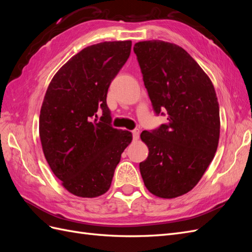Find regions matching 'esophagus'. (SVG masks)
I'll return each instance as SVG.
<instances>
[{
  "label": "esophagus",
  "instance_id": "obj_1",
  "mask_svg": "<svg viewBox=\"0 0 252 252\" xmlns=\"http://www.w3.org/2000/svg\"><path fill=\"white\" fill-rule=\"evenodd\" d=\"M132 136H133L134 140H138L139 136H140V129H138V128L133 129V130H132Z\"/></svg>",
  "mask_w": 252,
  "mask_h": 252
}]
</instances>
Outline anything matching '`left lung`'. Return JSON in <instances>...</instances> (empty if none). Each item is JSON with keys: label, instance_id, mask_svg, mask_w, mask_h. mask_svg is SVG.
I'll list each match as a JSON object with an SVG mask.
<instances>
[{"label": "left lung", "instance_id": "1", "mask_svg": "<svg viewBox=\"0 0 252 252\" xmlns=\"http://www.w3.org/2000/svg\"><path fill=\"white\" fill-rule=\"evenodd\" d=\"M133 51L157 116L166 124L141 139L149 155L140 163L144 184L158 197L190 191L203 177L218 148L219 102L210 79L189 53L175 44L144 41Z\"/></svg>", "mask_w": 252, "mask_h": 252}]
</instances>
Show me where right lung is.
Instances as JSON below:
<instances>
[{
    "instance_id": "obj_1",
    "label": "right lung",
    "mask_w": 252,
    "mask_h": 252,
    "mask_svg": "<svg viewBox=\"0 0 252 252\" xmlns=\"http://www.w3.org/2000/svg\"><path fill=\"white\" fill-rule=\"evenodd\" d=\"M131 41L91 45L51 80L40 113V139L52 172L74 195L109 189L122 152L132 140L111 125L106 102L112 80L130 56ZM102 117L96 120L97 113Z\"/></svg>"
}]
</instances>
